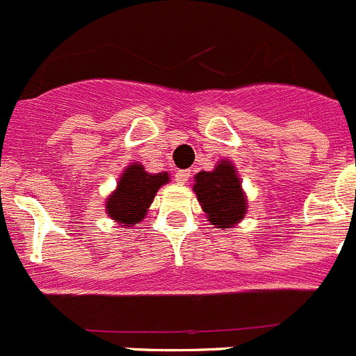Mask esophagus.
Here are the masks:
<instances>
[{"mask_svg": "<svg viewBox=\"0 0 356 356\" xmlns=\"http://www.w3.org/2000/svg\"><path fill=\"white\" fill-rule=\"evenodd\" d=\"M193 176V171L191 169H184V171H176L175 172V180L178 184H187V180Z\"/></svg>", "mask_w": 356, "mask_h": 356, "instance_id": "1", "label": "esophagus"}]
</instances>
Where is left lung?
Returning a JSON list of instances; mask_svg holds the SVG:
<instances>
[{"instance_id":"8db88e82","label":"left lung","mask_w":356,"mask_h":356,"mask_svg":"<svg viewBox=\"0 0 356 356\" xmlns=\"http://www.w3.org/2000/svg\"><path fill=\"white\" fill-rule=\"evenodd\" d=\"M194 178L193 188L201 209L209 213V221L217 228L237 225L246 213L248 203L234 165L225 160L213 171H201Z\"/></svg>"}]
</instances>
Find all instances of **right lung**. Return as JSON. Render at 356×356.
Listing matches in <instances>:
<instances>
[{
    "mask_svg": "<svg viewBox=\"0 0 356 356\" xmlns=\"http://www.w3.org/2000/svg\"><path fill=\"white\" fill-rule=\"evenodd\" d=\"M168 172L151 175L140 163L128 165L118 184V191L106 201V212L122 226H134L144 219L156 191L168 184Z\"/></svg>",
    "mask_w": 356,
    "mask_h": 356,
    "instance_id": "1",
    "label": "right lung"
}]
</instances>
